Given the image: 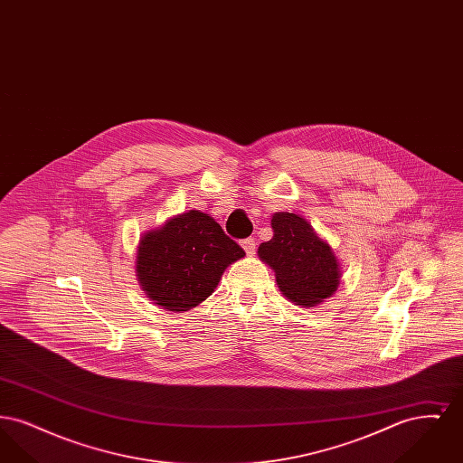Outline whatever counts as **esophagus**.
<instances>
[{"label": "esophagus", "mask_w": 463, "mask_h": 463, "mask_svg": "<svg viewBox=\"0 0 463 463\" xmlns=\"http://www.w3.org/2000/svg\"><path fill=\"white\" fill-rule=\"evenodd\" d=\"M242 248H244V251H246V255L248 257H253L255 255V251H257V242L255 240H244L241 242Z\"/></svg>", "instance_id": "1"}]
</instances>
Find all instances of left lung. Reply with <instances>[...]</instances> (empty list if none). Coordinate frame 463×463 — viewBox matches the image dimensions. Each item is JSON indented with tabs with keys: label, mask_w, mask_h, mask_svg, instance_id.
I'll return each instance as SVG.
<instances>
[{
	"label": "left lung",
	"mask_w": 463,
	"mask_h": 463,
	"mask_svg": "<svg viewBox=\"0 0 463 463\" xmlns=\"http://www.w3.org/2000/svg\"><path fill=\"white\" fill-rule=\"evenodd\" d=\"M272 240L259 246V259L276 274L283 295L300 307H314L336 291L342 267L328 241H325L297 213L272 215Z\"/></svg>",
	"instance_id": "obj_1"
}]
</instances>
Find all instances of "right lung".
<instances>
[{
  "instance_id": "1",
  "label": "right lung",
  "mask_w": 463,
  "mask_h": 463,
  "mask_svg": "<svg viewBox=\"0 0 463 463\" xmlns=\"http://www.w3.org/2000/svg\"><path fill=\"white\" fill-rule=\"evenodd\" d=\"M244 257L208 213L189 210L142 234L135 272L156 306L185 312L198 307L219 285L223 270Z\"/></svg>"
}]
</instances>
